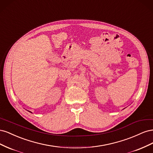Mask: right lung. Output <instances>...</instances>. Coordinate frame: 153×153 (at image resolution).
Listing matches in <instances>:
<instances>
[{"mask_svg":"<svg viewBox=\"0 0 153 153\" xmlns=\"http://www.w3.org/2000/svg\"><path fill=\"white\" fill-rule=\"evenodd\" d=\"M28 111H29V110H28ZM29 112H30V113H32V112H30V111H29Z\"/></svg>","mask_w":153,"mask_h":153,"instance_id":"obj_1","label":"right lung"}]
</instances>
